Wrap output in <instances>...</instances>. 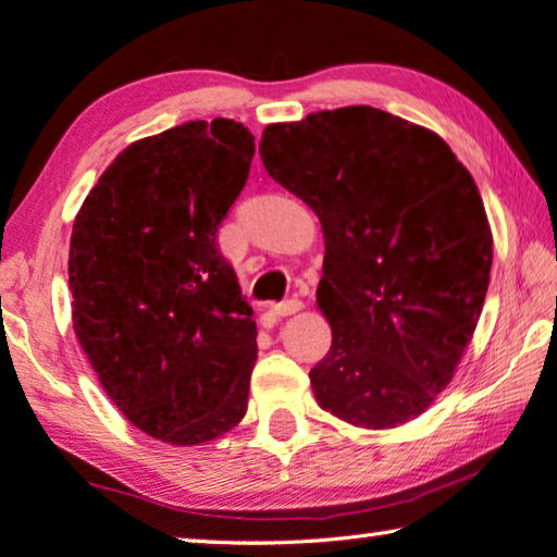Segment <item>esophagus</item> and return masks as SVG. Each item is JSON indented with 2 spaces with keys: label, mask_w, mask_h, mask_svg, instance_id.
I'll list each match as a JSON object with an SVG mask.
<instances>
[{
  "label": "esophagus",
  "mask_w": 557,
  "mask_h": 557,
  "mask_svg": "<svg viewBox=\"0 0 557 557\" xmlns=\"http://www.w3.org/2000/svg\"><path fill=\"white\" fill-rule=\"evenodd\" d=\"M297 310H302V299H297V297L282 299V302H277V305H272V314H277V317H287V314H295Z\"/></svg>",
  "instance_id": "34e87169"
}]
</instances>
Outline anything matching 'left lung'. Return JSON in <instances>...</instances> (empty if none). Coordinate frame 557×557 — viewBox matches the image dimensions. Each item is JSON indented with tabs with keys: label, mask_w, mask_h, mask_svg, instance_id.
<instances>
[{
	"label": "left lung",
	"mask_w": 557,
	"mask_h": 557,
	"mask_svg": "<svg viewBox=\"0 0 557 557\" xmlns=\"http://www.w3.org/2000/svg\"><path fill=\"white\" fill-rule=\"evenodd\" d=\"M260 156L322 223L332 347L310 372L317 404L364 429L417 419L488 293L493 237L471 173L444 138L372 106L272 123Z\"/></svg>",
	"instance_id": "8db88e82"
}]
</instances>
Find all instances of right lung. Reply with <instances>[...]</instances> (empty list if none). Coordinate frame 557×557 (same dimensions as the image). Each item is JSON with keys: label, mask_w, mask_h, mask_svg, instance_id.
Segmentation results:
<instances>
[{"label": "right lung", "mask_w": 557, "mask_h": 557, "mask_svg": "<svg viewBox=\"0 0 557 557\" xmlns=\"http://www.w3.org/2000/svg\"><path fill=\"white\" fill-rule=\"evenodd\" d=\"M252 156L243 123L188 121L113 158L74 220L76 337L123 417L165 444H206L247 411L258 326L218 227Z\"/></svg>", "instance_id": "1"}]
</instances>
